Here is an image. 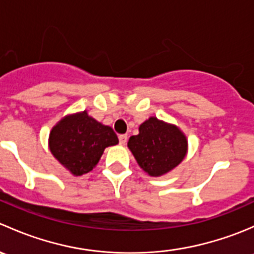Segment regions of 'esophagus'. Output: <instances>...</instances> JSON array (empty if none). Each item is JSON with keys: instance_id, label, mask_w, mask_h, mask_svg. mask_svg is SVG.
<instances>
[{"instance_id": "34e87169", "label": "esophagus", "mask_w": 254, "mask_h": 254, "mask_svg": "<svg viewBox=\"0 0 254 254\" xmlns=\"http://www.w3.org/2000/svg\"><path fill=\"white\" fill-rule=\"evenodd\" d=\"M127 135H125V134L119 135L120 145H125V143H127Z\"/></svg>"}]
</instances>
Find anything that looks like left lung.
Masks as SVG:
<instances>
[{
	"label": "left lung",
	"mask_w": 254,
	"mask_h": 254,
	"mask_svg": "<svg viewBox=\"0 0 254 254\" xmlns=\"http://www.w3.org/2000/svg\"><path fill=\"white\" fill-rule=\"evenodd\" d=\"M127 147L145 172L158 177L170 172L183 161L187 139L175 125L152 117L140 125L139 135L130 137Z\"/></svg>",
	"instance_id": "8db88e82"
}]
</instances>
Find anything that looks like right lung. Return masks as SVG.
<instances>
[{"label": "right lung", "mask_w": 254, "mask_h": 254, "mask_svg": "<svg viewBox=\"0 0 254 254\" xmlns=\"http://www.w3.org/2000/svg\"><path fill=\"white\" fill-rule=\"evenodd\" d=\"M119 142L111 127L88 117L87 112L68 115L53 127L50 151L72 175L82 176L98 163L104 148Z\"/></svg>", "instance_id": "add662e5"}]
</instances>
